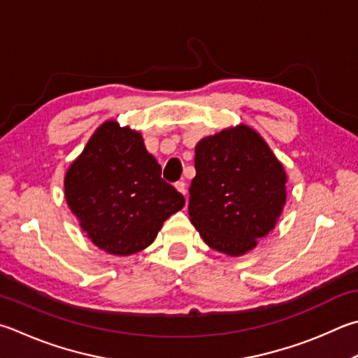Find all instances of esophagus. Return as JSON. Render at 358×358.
Wrapping results in <instances>:
<instances>
[{"mask_svg": "<svg viewBox=\"0 0 358 358\" xmlns=\"http://www.w3.org/2000/svg\"><path fill=\"white\" fill-rule=\"evenodd\" d=\"M175 187H177V189L186 197L187 189H186V183H185V181H178V183H175Z\"/></svg>", "mask_w": 358, "mask_h": 358, "instance_id": "esophagus-1", "label": "esophagus"}]
</instances>
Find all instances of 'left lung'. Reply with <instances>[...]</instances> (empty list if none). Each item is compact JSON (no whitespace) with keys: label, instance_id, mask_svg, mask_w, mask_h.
Segmentation results:
<instances>
[{"label":"left lung","instance_id":"left-lung-1","mask_svg":"<svg viewBox=\"0 0 358 358\" xmlns=\"http://www.w3.org/2000/svg\"><path fill=\"white\" fill-rule=\"evenodd\" d=\"M189 219L211 249L229 257L253 250L287 203V172L257 129L239 123L196 145Z\"/></svg>","mask_w":358,"mask_h":358}]
</instances>
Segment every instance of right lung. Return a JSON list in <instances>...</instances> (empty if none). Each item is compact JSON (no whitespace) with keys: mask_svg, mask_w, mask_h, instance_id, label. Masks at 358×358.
<instances>
[{"mask_svg":"<svg viewBox=\"0 0 358 358\" xmlns=\"http://www.w3.org/2000/svg\"><path fill=\"white\" fill-rule=\"evenodd\" d=\"M70 211L99 249L128 257L147 249L185 197L161 178L139 131L106 120L64 177Z\"/></svg>","mask_w":358,"mask_h":358,"instance_id":"obj_1","label":"right lung"}]
</instances>
